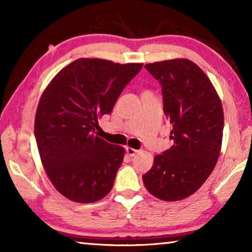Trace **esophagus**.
<instances>
[{"mask_svg":"<svg viewBox=\"0 0 252 252\" xmlns=\"http://www.w3.org/2000/svg\"><path fill=\"white\" fill-rule=\"evenodd\" d=\"M126 151L127 156H129V157H134L136 153H138V150H135V149L130 148V147H126Z\"/></svg>","mask_w":252,"mask_h":252,"instance_id":"esophagus-1","label":"esophagus"}]
</instances>
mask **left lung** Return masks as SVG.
<instances>
[{"label":"left lung","mask_w":252,"mask_h":252,"mask_svg":"<svg viewBox=\"0 0 252 252\" xmlns=\"http://www.w3.org/2000/svg\"><path fill=\"white\" fill-rule=\"evenodd\" d=\"M144 67L161 84L174 144L155 157L143 183L158 199L178 201L193 194L216 167L222 143V105L211 81L190 60H167Z\"/></svg>","instance_id":"8db88e82"}]
</instances>
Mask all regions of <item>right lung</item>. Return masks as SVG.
Listing matches in <instances>:
<instances>
[{
	"label": "right lung",
	"mask_w": 252,
	"mask_h": 252,
	"mask_svg": "<svg viewBox=\"0 0 252 252\" xmlns=\"http://www.w3.org/2000/svg\"><path fill=\"white\" fill-rule=\"evenodd\" d=\"M142 63L78 59L59 72L37 105L34 135L46 174L71 201L91 203L112 189L125 148L95 134Z\"/></svg>",
	"instance_id": "right-lung-1"
}]
</instances>
